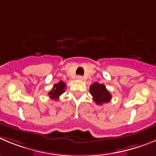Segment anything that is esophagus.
Listing matches in <instances>:
<instances>
[{"label": "esophagus", "instance_id": "esophagus-1", "mask_svg": "<svg viewBox=\"0 0 156 156\" xmlns=\"http://www.w3.org/2000/svg\"><path fill=\"white\" fill-rule=\"evenodd\" d=\"M76 79H77V80H83V77L82 76L79 75V76H77Z\"/></svg>", "mask_w": 156, "mask_h": 156}]
</instances>
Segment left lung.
Segmentation results:
<instances>
[{"label": "left lung", "instance_id": "1", "mask_svg": "<svg viewBox=\"0 0 156 156\" xmlns=\"http://www.w3.org/2000/svg\"><path fill=\"white\" fill-rule=\"evenodd\" d=\"M90 93L93 96L94 102L98 105L108 103L111 100V94L107 90L106 87L98 82L94 83L90 87Z\"/></svg>", "mask_w": 156, "mask_h": 156}]
</instances>
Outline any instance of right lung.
I'll list each match as a JSON object with an SVG mask.
<instances>
[{
    "instance_id": "obj_1",
    "label": "right lung",
    "mask_w": 156,
    "mask_h": 156,
    "mask_svg": "<svg viewBox=\"0 0 156 156\" xmlns=\"http://www.w3.org/2000/svg\"><path fill=\"white\" fill-rule=\"evenodd\" d=\"M65 90L66 83L62 82V81H60V82H58V83L55 84L53 86V88L52 89V90L48 93V95L49 96V98L51 99L58 100L59 96L65 92Z\"/></svg>"
}]
</instances>
